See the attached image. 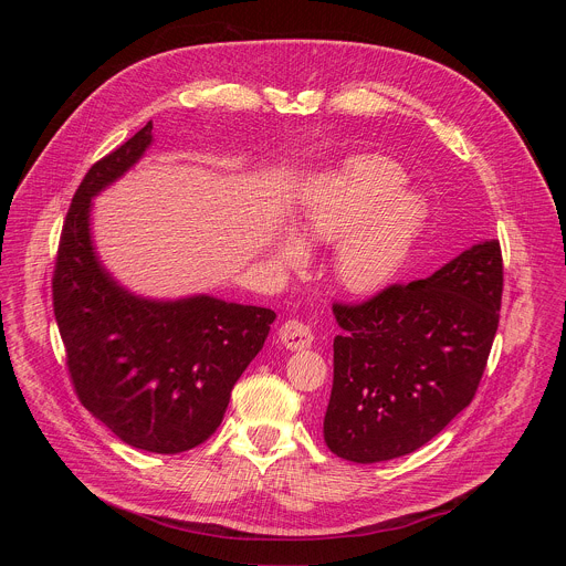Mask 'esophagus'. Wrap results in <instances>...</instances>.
I'll return each instance as SVG.
<instances>
[{
	"instance_id": "obj_1",
	"label": "esophagus",
	"mask_w": 566,
	"mask_h": 566,
	"mask_svg": "<svg viewBox=\"0 0 566 566\" xmlns=\"http://www.w3.org/2000/svg\"><path fill=\"white\" fill-rule=\"evenodd\" d=\"M282 345L291 352H300V349H308L313 343V336L308 332V327L300 319H286L282 322V327L277 332Z\"/></svg>"
}]
</instances>
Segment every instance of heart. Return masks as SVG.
<instances>
[{
  "instance_id": "heart-1",
  "label": "heart",
  "mask_w": 566,
  "mask_h": 566,
  "mask_svg": "<svg viewBox=\"0 0 566 566\" xmlns=\"http://www.w3.org/2000/svg\"><path fill=\"white\" fill-rule=\"evenodd\" d=\"M426 217V201L402 188V172L389 158L352 156L308 186L293 230L275 237L271 253L280 269L293 271L306 262V247L338 244V284L371 295L406 266Z\"/></svg>"
}]
</instances>
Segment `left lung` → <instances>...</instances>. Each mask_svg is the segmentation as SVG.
Masks as SVG:
<instances>
[{
  "instance_id": "1",
  "label": "left lung",
  "mask_w": 566,
  "mask_h": 566,
  "mask_svg": "<svg viewBox=\"0 0 566 566\" xmlns=\"http://www.w3.org/2000/svg\"><path fill=\"white\" fill-rule=\"evenodd\" d=\"M500 241L470 247L426 280L334 304L329 450L354 463L410 454L470 406L497 334Z\"/></svg>"
}]
</instances>
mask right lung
<instances>
[{"label":"right lung","mask_w":566,"mask_h":566,"mask_svg":"<svg viewBox=\"0 0 566 566\" xmlns=\"http://www.w3.org/2000/svg\"><path fill=\"white\" fill-rule=\"evenodd\" d=\"M154 143L151 123L101 158L64 219L53 311L80 402L132 448L177 454L221 423L230 391L264 347L275 311L208 293L156 300L125 289L101 262L92 201Z\"/></svg>","instance_id":"1"}]
</instances>
